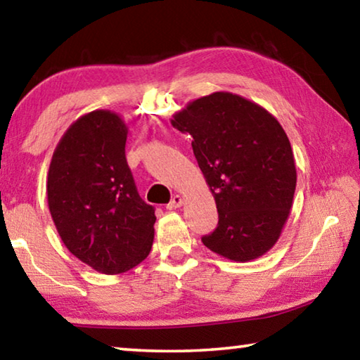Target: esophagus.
Wrapping results in <instances>:
<instances>
[{
	"label": "esophagus",
	"mask_w": 360,
	"mask_h": 360,
	"mask_svg": "<svg viewBox=\"0 0 360 360\" xmlns=\"http://www.w3.org/2000/svg\"><path fill=\"white\" fill-rule=\"evenodd\" d=\"M182 205H184V197H182V195H174V197L172 198V202L168 203L167 208L168 210H176V208H181Z\"/></svg>",
	"instance_id": "1"
}]
</instances>
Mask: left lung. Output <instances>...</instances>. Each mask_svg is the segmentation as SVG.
<instances>
[{
  "mask_svg": "<svg viewBox=\"0 0 360 360\" xmlns=\"http://www.w3.org/2000/svg\"><path fill=\"white\" fill-rule=\"evenodd\" d=\"M172 125L193 138V155L217 206V229L203 245L233 262L262 257L283 233L297 186L281 124L245 96L214 92L188 101Z\"/></svg>",
  "mask_w": 360,
  "mask_h": 360,
  "instance_id": "8db88e82",
  "label": "left lung"
}]
</instances>
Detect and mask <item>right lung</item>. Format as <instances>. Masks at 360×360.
Wrapping results in <instances>:
<instances>
[{"label":"right lung","instance_id":"right-lung-1","mask_svg":"<svg viewBox=\"0 0 360 360\" xmlns=\"http://www.w3.org/2000/svg\"><path fill=\"white\" fill-rule=\"evenodd\" d=\"M129 127L117 112L96 109L72 122L53 150L47 205L68 251L105 275L148 257L155 214L138 195L125 158Z\"/></svg>","mask_w":360,"mask_h":360}]
</instances>
